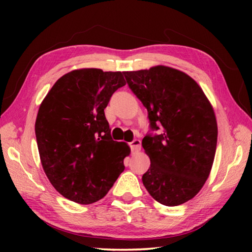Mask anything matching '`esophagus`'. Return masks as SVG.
<instances>
[{
  "instance_id": "34e87169",
  "label": "esophagus",
  "mask_w": 252,
  "mask_h": 252,
  "mask_svg": "<svg viewBox=\"0 0 252 252\" xmlns=\"http://www.w3.org/2000/svg\"><path fill=\"white\" fill-rule=\"evenodd\" d=\"M130 147H131V150L133 152H138L141 150V141H140L139 139H134L133 141L130 143Z\"/></svg>"
}]
</instances>
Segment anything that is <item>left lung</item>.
I'll list each match as a JSON object with an SVG mask.
<instances>
[{"label":"left lung","mask_w":252,"mask_h":252,"mask_svg":"<svg viewBox=\"0 0 252 252\" xmlns=\"http://www.w3.org/2000/svg\"><path fill=\"white\" fill-rule=\"evenodd\" d=\"M123 74L147 108L151 129L160 130L142 140L151 162L143 186L164 206L189 201L206 183L215 160L218 126L210 101L191 76L173 67Z\"/></svg>","instance_id":"1"}]
</instances>
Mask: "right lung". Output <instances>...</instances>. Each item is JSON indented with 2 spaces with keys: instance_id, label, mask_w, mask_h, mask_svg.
Wrapping results in <instances>:
<instances>
[{
  "instance_id": "obj_1",
  "label": "right lung",
  "mask_w": 252,
  "mask_h": 252,
  "mask_svg": "<svg viewBox=\"0 0 252 252\" xmlns=\"http://www.w3.org/2000/svg\"><path fill=\"white\" fill-rule=\"evenodd\" d=\"M123 85L122 72L73 70L42 101L35 121L42 167L54 189L71 201H99L125 170L130 147L113 141L104 116L110 97Z\"/></svg>"
}]
</instances>
